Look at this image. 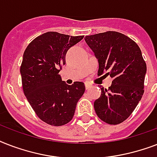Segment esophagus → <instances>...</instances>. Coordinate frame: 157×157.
Wrapping results in <instances>:
<instances>
[{
    "label": "esophagus",
    "mask_w": 157,
    "mask_h": 157,
    "mask_svg": "<svg viewBox=\"0 0 157 157\" xmlns=\"http://www.w3.org/2000/svg\"><path fill=\"white\" fill-rule=\"evenodd\" d=\"M85 86H86V90H88V89H90L91 87L90 84H88V83L85 84Z\"/></svg>",
    "instance_id": "esophagus-1"
}]
</instances>
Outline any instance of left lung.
<instances>
[{
	"label": "left lung",
	"instance_id": "obj_1",
	"mask_svg": "<svg viewBox=\"0 0 157 157\" xmlns=\"http://www.w3.org/2000/svg\"><path fill=\"white\" fill-rule=\"evenodd\" d=\"M85 40L98 62V75H109L108 90L100 86L101 95L94 103L97 116L110 124L126 120L144 94L147 65L140 48L127 36L106 32L86 36Z\"/></svg>",
	"mask_w": 157,
	"mask_h": 157
}]
</instances>
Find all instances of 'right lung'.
I'll return each instance as SVG.
<instances>
[{"mask_svg":"<svg viewBox=\"0 0 157 157\" xmlns=\"http://www.w3.org/2000/svg\"><path fill=\"white\" fill-rule=\"evenodd\" d=\"M49 32L35 38L26 48L20 74L26 98L43 121L54 126L68 123L83 95V82L66 84L59 75L67 50L83 39Z\"/></svg>","mask_w":157,"mask_h":157,"instance_id":"obj_1","label":"right lung"}]
</instances>
